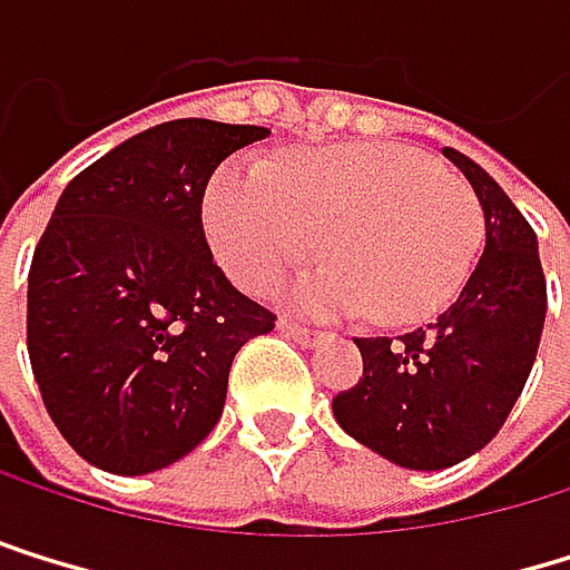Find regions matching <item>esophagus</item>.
<instances>
[{"mask_svg":"<svg viewBox=\"0 0 570 570\" xmlns=\"http://www.w3.org/2000/svg\"><path fill=\"white\" fill-rule=\"evenodd\" d=\"M276 332H279V335H287V338H297V342H314V338H321L317 332H311V327H304V324H294V321H279V324H276Z\"/></svg>","mask_w":570,"mask_h":570,"instance_id":"obj_1","label":"esophagus"}]
</instances>
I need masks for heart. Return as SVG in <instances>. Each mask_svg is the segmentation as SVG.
Returning a JSON list of instances; mask_svg holds the SVG:
<instances>
[{
  "mask_svg": "<svg viewBox=\"0 0 570 570\" xmlns=\"http://www.w3.org/2000/svg\"><path fill=\"white\" fill-rule=\"evenodd\" d=\"M205 232L249 294H269L321 249L332 266L291 291L301 311L421 324L469 283L485 215L475 190L424 153L342 142L297 149L276 170L225 164L205 198Z\"/></svg>",
  "mask_w": 570,
  "mask_h": 570,
  "instance_id": "heart-1",
  "label": "heart"
}]
</instances>
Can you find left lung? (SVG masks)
Instances as JSON below:
<instances>
[{
  "label": "left lung",
  "mask_w": 570,
  "mask_h": 570,
  "mask_svg": "<svg viewBox=\"0 0 570 570\" xmlns=\"http://www.w3.org/2000/svg\"><path fill=\"white\" fill-rule=\"evenodd\" d=\"M441 153L469 177L482 205V259L434 324L396 342L355 338L362 380L332 400L348 438L413 472L451 469L499 434L527 386L547 317L530 222L465 153Z\"/></svg>",
  "instance_id": "1"
}]
</instances>
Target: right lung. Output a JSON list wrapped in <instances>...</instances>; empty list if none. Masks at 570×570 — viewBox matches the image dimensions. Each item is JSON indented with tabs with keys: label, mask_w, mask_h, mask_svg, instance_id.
I'll list each match as a JSON object with an SVG mask.
<instances>
[{
	"label": "right lung",
	"mask_w": 570,
	"mask_h": 570,
	"mask_svg": "<svg viewBox=\"0 0 570 570\" xmlns=\"http://www.w3.org/2000/svg\"><path fill=\"white\" fill-rule=\"evenodd\" d=\"M263 126L174 119L85 167L27 283V348L50 421L88 465L160 472L218 424L228 368L273 314L215 266L202 198Z\"/></svg>",
	"instance_id": "add662e5"
}]
</instances>
